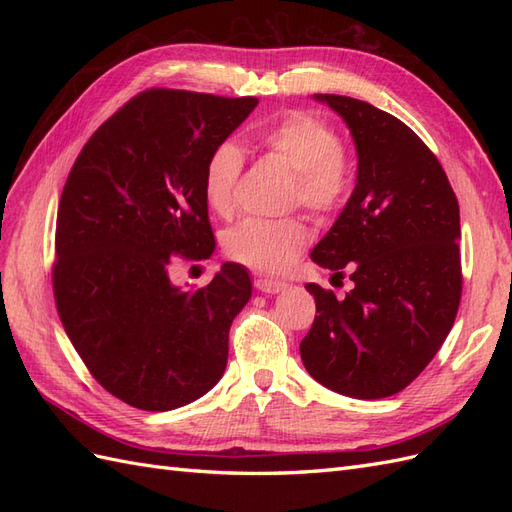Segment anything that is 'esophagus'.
<instances>
[{
	"label": "esophagus",
	"mask_w": 512,
	"mask_h": 512,
	"mask_svg": "<svg viewBox=\"0 0 512 512\" xmlns=\"http://www.w3.org/2000/svg\"><path fill=\"white\" fill-rule=\"evenodd\" d=\"M254 286H256L260 292H265V294H277V292H282V290H286V288H288V284H286V282L269 280V277H256V280H254Z\"/></svg>",
	"instance_id": "1"
}]
</instances>
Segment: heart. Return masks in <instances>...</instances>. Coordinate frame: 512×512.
I'll return each mask as SVG.
<instances>
[{
  "mask_svg": "<svg viewBox=\"0 0 512 512\" xmlns=\"http://www.w3.org/2000/svg\"><path fill=\"white\" fill-rule=\"evenodd\" d=\"M258 145L294 170L292 198L316 215H329L344 205L352 188V168L339 138L324 119L290 111L256 132ZM243 170L237 143L222 141L209 153L203 170L207 205L220 215L235 209V188ZM307 243L299 218H250L228 230L224 247L232 260L262 273L286 271Z\"/></svg>",
  "mask_w": 512,
  "mask_h": 512,
  "instance_id": "b5f03b06",
  "label": "heart"
}]
</instances>
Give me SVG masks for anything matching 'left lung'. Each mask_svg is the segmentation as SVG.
Instances as JSON below:
<instances>
[{"mask_svg":"<svg viewBox=\"0 0 512 512\" xmlns=\"http://www.w3.org/2000/svg\"><path fill=\"white\" fill-rule=\"evenodd\" d=\"M344 119L356 185L312 250L316 265L350 269L354 288L305 284L316 318L299 346L309 376L354 399L391 397L444 344L461 299L459 205L438 158L404 121L369 102L316 94Z\"/></svg>","mask_w":512,"mask_h":512,"instance_id":"8db88e82","label":"left lung"}]
</instances>
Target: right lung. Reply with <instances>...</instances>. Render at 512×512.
<instances>
[{
	"label": "right lung",
	"instance_id": "obj_1",
	"mask_svg": "<svg viewBox=\"0 0 512 512\" xmlns=\"http://www.w3.org/2000/svg\"><path fill=\"white\" fill-rule=\"evenodd\" d=\"M256 104L143 91L89 138L61 192L59 318L91 376L134 408L188 406L224 376L230 324L252 297L250 273L224 262L209 286L183 290L168 269L177 254H213L205 162Z\"/></svg>",
	"mask_w": 512,
	"mask_h": 512
}]
</instances>
